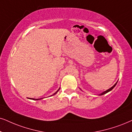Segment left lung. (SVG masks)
<instances>
[{"label":"left lung","instance_id":"left-lung-1","mask_svg":"<svg viewBox=\"0 0 132 132\" xmlns=\"http://www.w3.org/2000/svg\"><path fill=\"white\" fill-rule=\"evenodd\" d=\"M117 83H118V81H117V82H116V83H115V84L114 85H113V86H112V87L110 88V89H107V90H106V91H103V93H101V94H98V95H99V96H102V95H103V94H106V93H108V92H110V91H111V90H112V89H113V88H114L115 87V86L116 85V84H117ZM81 91H82V90L81 89Z\"/></svg>","mask_w":132,"mask_h":132}]
</instances>
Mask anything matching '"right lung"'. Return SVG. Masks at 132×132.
I'll return each instance as SVG.
<instances>
[{
  "mask_svg": "<svg viewBox=\"0 0 132 132\" xmlns=\"http://www.w3.org/2000/svg\"><path fill=\"white\" fill-rule=\"evenodd\" d=\"M59 90H60V88H59V89H58L57 90V91H56V92H55V93H54V94H53L52 95H51V96H54V95H55V94H56V93H58V91H59ZM29 99H32V100H35V101H38V100H41V99H43V98H40V99H33V98H29Z\"/></svg>",
  "mask_w": 132,
  "mask_h": 132,
  "instance_id": "add662e5",
  "label": "right lung"
}]
</instances>
